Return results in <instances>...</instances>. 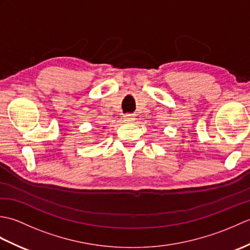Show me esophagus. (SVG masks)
I'll use <instances>...</instances> for the list:
<instances>
[{
    "label": "esophagus",
    "mask_w": 250,
    "mask_h": 250,
    "mask_svg": "<svg viewBox=\"0 0 250 250\" xmlns=\"http://www.w3.org/2000/svg\"><path fill=\"white\" fill-rule=\"evenodd\" d=\"M134 120V116L128 114V115H125V121H128V122H132Z\"/></svg>",
    "instance_id": "obj_1"
}]
</instances>
